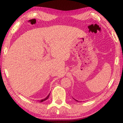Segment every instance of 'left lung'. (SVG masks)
Listing matches in <instances>:
<instances>
[{"label": "left lung", "instance_id": "1", "mask_svg": "<svg viewBox=\"0 0 123 123\" xmlns=\"http://www.w3.org/2000/svg\"><path fill=\"white\" fill-rule=\"evenodd\" d=\"M73 99H74V98H73ZM74 99V100H75V99ZM76 100V101H78V102H79V101H78V100Z\"/></svg>", "mask_w": 123, "mask_h": 123}]
</instances>
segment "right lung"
<instances>
[{"instance_id":"1","label":"right lung","mask_w":123,"mask_h":123,"mask_svg":"<svg viewBox=\"0 0 123 123\" xmlns=\"http://www.w3.org/2000/svg\"><path fill=\"white\" fill-rule=\"evenodd\" d=\"M49 95H50V94H49V95H48V96H47L46 98H45L43 99H42V100H39V102H40V103H42V102H43V101H45V100H46L47 99H48V98H49Z\"/></svg>"}]
</instances>
